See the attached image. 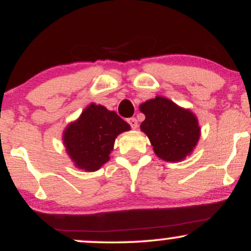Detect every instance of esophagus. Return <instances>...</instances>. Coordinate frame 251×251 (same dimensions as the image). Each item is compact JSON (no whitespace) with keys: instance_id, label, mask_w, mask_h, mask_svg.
<instances>
[{"instance_id":"1","label":"esophagus","mask_w":251,"mask_h":251,"mask_svg":"<svg viewBox=\"0 0 251 251\" xmlns=\"http://www.w3.org/2000/svg\"><path fill=\"white\" fill-rule=\"evenodd\" d=\"M127 123L129 124V126H131V127L133 129L138 127V122H137V119H135V118H129V119H127Z\"/></svg>"}]
</instances>
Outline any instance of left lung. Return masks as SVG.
Here are the masks:
<instances>
[{"instance_id":"1","label":"left lung","mask_w":251,"mask_h":251,"mask_svg":"<svg viewBox=\"0 0 251 251\" xmlns=\"http://www.w3.org/2000/svg\"><path fill=\"white\" fill-rule=\"evenodd\" d=\"M145 120L140 129L149 137L154 153L165 162H180L191 154L201 137L198 120L190 109L163 97L142 103Z\"/></svg>"}]
</instances>
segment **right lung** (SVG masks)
<instances>
[{
  "label": "right lung",
  "instance_id": "right-lung-1",
  "mask_svg": "<svg viewBox=\"0 0 251 251\" xmlns=\"http://www.w3.org/2000/svg\"><path fill=\"white\" fill-rule=\"evenodd\" d=\"M131 128L114 111L91 103L62 135L66 151L76 168L93 172L109 160L116 138Z\"/></svg>",
  "mask_w": 251,
  "mask_h": 251
}]
</instances>
